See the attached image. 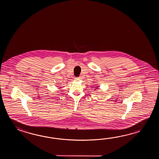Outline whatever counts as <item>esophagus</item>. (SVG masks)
I'll return each instance as SVG.
<instances>
[{
	"instance_id": "esophagus-1",
	"label": "esophagus",
	"mask_w": 159,
	"mask_h": 159,
	"mask_svg": "<svg viewBox=\"0 0 159 159\" xmlns=\"http://www.w3.org/2000/svg\"><path fill=\"white\" fill-rule=\"evenodd\" d=\"M80 79H81L80 77H75V81H80Z\"/></svg>"
}]
</instances>
